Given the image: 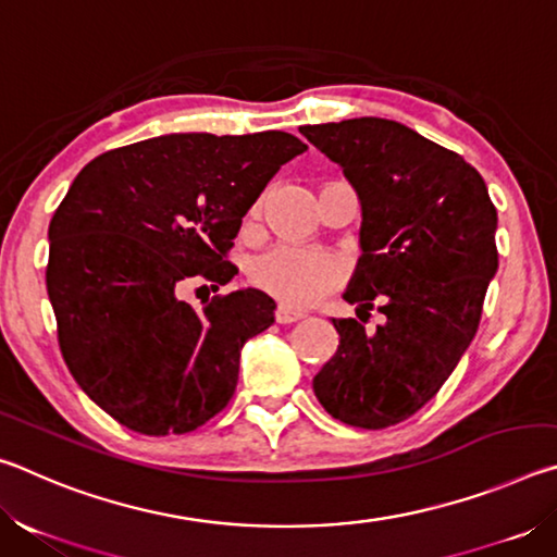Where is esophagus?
I'll list each match as a JSON object with an SVG mask.
<instances>
[{"label": "esophagus", "instance_id": "1", "mask_svg": "<svg viewBox=\"0 0 557 557\" xmlns=\"http://www.w3.org/2000/svg\"><path fill=\"white\" fill-rule=\"evenodd\" d=\"M299 319H305V312H299V309H292V307H285V305H280L275 309V322L277 324H295V322H299Z\"/></svg>", "mask_w": 557, "mask_h": 557}]
</instances>
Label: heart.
<instances>
[{"label":"heart","instance_id":"1","mask_svg":"<svg viewBox=\"0 0 557 557\" xmlns=\"http://www.w3.org/2000/svg\"><path fill=\"white\" fill-rule=\"evenodd\" d=\"M248 282L285 307L314 305L346 277L344 262L329 252L277 245L248 262Z\"/></svg>","mask_w":557,"mask_h":557}]
</instances>
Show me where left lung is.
Here are the masks:
<instances>
[{"instance_id": "1", "label": "left lung", "mask_w": 557, "mask_h": 557, "mask_svg": "<svg viewBox=\"0 0 557 557\" xmlns=\"http://www.w3.org/2000/svg\"><path fill=\"white\" fill-rule=\"evenodd\" d=\"M344 169L363 209L356 275L344 299L379 307L369 334L334 319L336 354L314 375L332 418L383 430L432 400L474 338L498 268L496 209L474 166L393 120L299 127Z\"/></svg>"}]
</instances>
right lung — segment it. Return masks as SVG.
Instances as JSON below:
<instances>
[{
    "label": "right lung",
    "mask_w": 557,
    "mask_h": 557,
    "mask_svg": "<svg viewBox=\"0 0 557 557\" xmlns=\"http://www.w3.org/2000/svg\"><path fill=\"white\" fill-rule=\"evenodd\" d=\"M307 145L287 132L164 135L110 149L75 176L49 225L46 289L71 375L143 435H184L235 393L240 348L275 322L260 289L194 309L191 282L219 289L243 215Z\"/></svg>",
    "instance_id": "right-lung-1"
}]
</instances>
